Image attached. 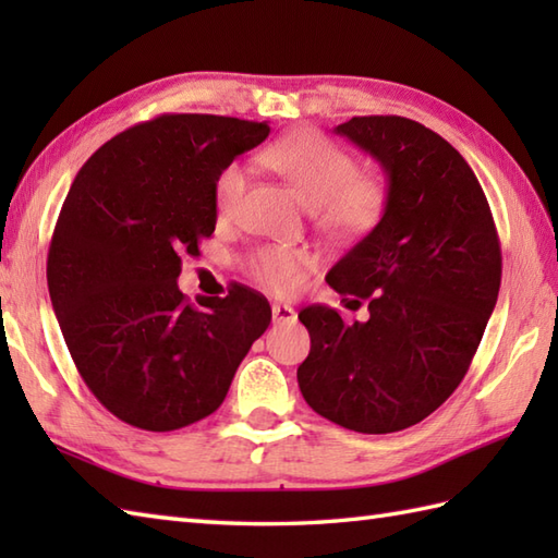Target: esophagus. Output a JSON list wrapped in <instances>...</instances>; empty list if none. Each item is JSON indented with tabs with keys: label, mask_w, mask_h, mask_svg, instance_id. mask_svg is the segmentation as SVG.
<instances>
[{
	"label": "esophagus",
	"mask_w": 558,
	"mask_h": 558,
	"mask_svg": "<svg viewBox=\"0 0 558 558\" xmlns=\"http://www.w3.org/2000/svg\"><path fill=\"white\" fill-rule=\"evenodd\" d=\"M298 312L290 304H272V324H294Z\"/></svg>",
	"instance_id": "esophagus-1"
}]
</instances>
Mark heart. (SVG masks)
I'll use <instances>...</instances> for the list:
<instances>
[{
    "mask_svg": "<svg viewBox=\"0 0 558 558\" xmlns=\"http://www.w3.org/2000/svg\"><path fill=\"white\" fill-rule=\"evenodd\" d=\"M260 162L282 180L312 208L316 228L338 240H357L378 228L386 218L393 184L381 170H360L357 158L328 136L300 129L260 150ZM252 184V170L244 162H230L216 180V208L220 218H232L242 208ZM312 258L302 248L258 246L246 258V268L260 286L292 294L302 288Z\"/></svg>",
    "mask_w": 558,
    "mask_h": 558,
    "instance_id": "1",
    "label": "heart"
}]
</instances>
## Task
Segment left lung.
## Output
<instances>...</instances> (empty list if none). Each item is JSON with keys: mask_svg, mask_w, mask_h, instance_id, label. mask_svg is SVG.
<instances>
[{"mask_svg": "<svg viewBox=\"0 0 558 558\" xmlns=\"http://www.w3.org/2000/svg\"><path fill=\"white\" fill-rule=\"evenodd\" d=\"M336 134L381 162L393 198L326 276L336 292L369 302V318L302 310L312 350L298 381L322 417L390 434L429 417L468 374L499 298L501 246L475 172L432 129L372 114Z\"/></svg>", "mask_w": 558, "mask_h": 558, "instance_id": "obj_1", "label": "left lung"}]
</instances>
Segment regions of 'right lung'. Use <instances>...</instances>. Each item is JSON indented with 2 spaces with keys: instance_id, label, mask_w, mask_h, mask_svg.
Masks as SVG:
<instances>
[{
  "instance_id": "right-lung-1",
  "label": "right lung",
  "mask_w": 558,
  "mask_h": 558,
  "mask_svg": "<svg viewBox=\"0 0 558 558\" xmlns=\"http://www.w3.org/2000/svg\"><path fill=\"white\" fill-rule=\"evenodd\" d=\"M266 122L160 114L78 170L47 254V288L83 381L122 422L174 432L216 412L270 304L232 286L189 302L182 256L216 230L222 168L266 141Z\"/></svg>"
}]
</instances>
